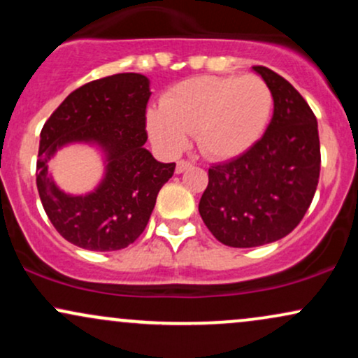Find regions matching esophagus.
I'll return each instance as SVG.
<instances>
[{
    "label": "esophagus",
    "instance_id": "34e87169",
    "mask_svg": "<svg viewBox=\"0 0 358 358\" xmlns=\"http://www.w3.org/2000/svg\"><path fill=\"white\" fill-rule=\"evenodd\" d=\"M188 168H192V163L190 162H178L176 163V168H175V171L176 173H183V171H187Z\"/></svg>",
    "mask_w": 358,
    "mask_h": 358
}]
</instances>
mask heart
Here are the masks:
<instances>
[{
  "label": "heart",
  "instance_id": "b5f03b06",
  "mask_svg": "<svg viewBox=\"0 0 358 358\" xmlns=\"http://www.w3.org/2000/svg\"><path fill=\"white\" fill-rule=\"evenodd\" d=\"M274 99L257 76L195 77L176 84L150 109L146 127L163 153L180 155L193 134L208 159H232L249 151L268 129Z\"/></svg>",
  "mask_w": 358,
  "mask_h": 358
}]
</instances>
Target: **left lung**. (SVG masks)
<instances>
[{
	"label": "left lung",
	"instance_id": "obj_1",
	"mask_svg": "<svg viewBox=\"0 0 358 358\" xmlns=\"http://www.w3.org/2000/svg\"><path fill=\"white\" fill-rule=\"evenodd\" d=\"M271 87L274 110L262 138L227 163L208 168L199 203L205 225L231 248L282 239L301 222L320 178L318 122L285 77L252 67Z\"/></svg>",
	"mask_w": 358,
	"mask_h": 358
}]
</instances>
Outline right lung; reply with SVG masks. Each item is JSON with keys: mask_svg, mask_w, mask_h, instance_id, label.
Instances as JSON below:
<instances>
[{"mask_svg": "<svg viewBox=\"0 0 358 358\" xmlns=\"http://www.w3.org/2000/svg\"><path fill=\"white\" fill-rule=\"evenodd\" d=\"M150 79L116 73L89 82L65 97L40 133L36 187L48 219L64 239L89 250L124 249L141 236L158 192L173 176L145 148ZM100 150L105 175L94 191L67 194L52 182L48 162L62 147Z\"/></svg>", "mask_w": 358, "mask_h": 358, "instance_id": "obj_1", "label": "right lung"}]
</instances>
